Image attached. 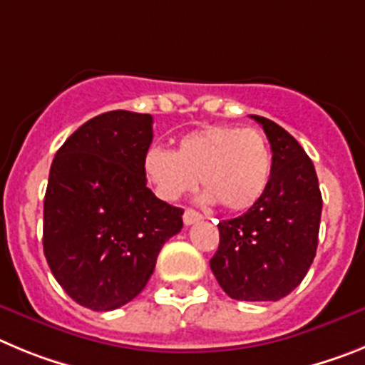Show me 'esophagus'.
Masks as SVG:
<instances>
[{"mask_svg": "<svg viewBox=\"0 0 365 365\" xmlns=\"http://www.w3.org/2000/svg\"><path fill=\"white\" fill-rule=\"evenodd\" d=\"M203 216L200 215V212L192 211V209H185V212H183V223H185V225H192V223L200 222Z\"/></svg>", "mask_w": 365, "mask_h": 365, "instance_id": "esophagus-1", "label": "esophagus"}]
</instances>
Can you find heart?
<instances>
[{"mask_svg":"<svg viewBox=\"0 0 365 365\" xmlns=\"http://www.w3.org/2000/svg\"><path fill=\"white\" fill-rule=\"evenodd\" d=\"M143 176L160 200L176 202L202 183V200L225 211H247L262 200L272 175V153L258 129L209 125L190 130L176 150L150 147Z\"/></svg>","mask_w":365,"mask_h":365,"instance_id":"heart-1","label":"heart"}]
</instances>
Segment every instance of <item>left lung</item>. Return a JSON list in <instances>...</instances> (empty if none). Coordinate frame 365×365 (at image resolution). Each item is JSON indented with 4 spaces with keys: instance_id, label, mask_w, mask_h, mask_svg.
I'll use <instances>...</instances> for the list:
<instances>
[{
    "instance_id": "1",
    "label": "left lung",
    "mask_w": 365,
    "mask_h": 365,
    "mask_svg": "<svg viewBox=\"0 0 365 365\" xmlns=\"http://www.w3.org/2000/svg\"><path fill=\"white\" fill-rule=\"evenodd\" d=\"M262 125L272 150V175L258 203L218 223L220 245L211 271L235 300L277 302L309 271L317 255L322 195L313 162L274 121Z\"/></svg>"
}]
</instances>
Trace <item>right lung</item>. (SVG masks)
Returning <instances> with one entry per match:
<instances>
[{
	"instance_id": "1",
	"label": "right lung",
	"mask_w": 365,
	"mask_h": 365,
	"mask_svg": "<svg viewBox=\"0 0 365 365\" xmlns=\"http://www.w3.org/2000/svg\"><path fill=\"white\" fill-rule=\"evenodd\" d=\"M150 114L110 110L56 153L43 202V252L65 293L113 311L142 293L183 209L154 196L143 176Z\"/></svg>"
}]
</instances>
